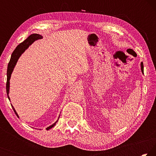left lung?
<instances>
[{"mask_svg": "<svg viewBox=\"0 0 156 156\" xmlns=\"http://www.w3.org/2000/svg\"><path fill=\"white\" fill-rule=\"evenodd\" d=\"M141 70L142 73H144V65H143V62H141Z\"/></svg>", "mask_w": 156, "mask_h": 156, "instance_id": "obj_1", "label": "left lung"}]
</instances>
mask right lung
Masks as SVG:
<instances>
[{
	"label": "right lung",
	"instance_id": "obj_1",
	"mask_svg": "<svg viewBox=\"0 0 156 156\" xmlns=\"http://www.w3.org/2000/svg\"><path fill=\"white\" fill-rule=\"evenodd\" d=\"M42 38H43V37H42L41 35H39V34H31V35L29 36L28 38L26 39V40L23 41V43H21L18 44V45L16 47V48L14 49V51H13L12 56H11V59H10V60H9L8 67H7V71L6 91H7V96H8L9 100V97L8 96V94H9V80H10V77H11L12 73L13 72V70H14V68L18 61V59L19 58L20 55L25 51L26 49L28 48L29 46H30L31 43H33L34 41L38 40V39H41ZM12 107L13 110L14 111L16 115L18 117V115L17 114L16 112V110L14 109V107H13L12 105ZM56 122H57V121L54 124H53L52 125L49 126V127H47L46 129L47 130H49V129L52 128L53 126H54L55 125H56Z\"/></svg>",
	"mask_w": 156,
	"mask_h": 156
}]
</instances>
